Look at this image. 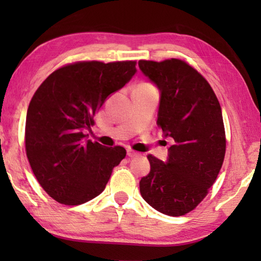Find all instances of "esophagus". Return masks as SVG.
I'll list each match as a JSON object with an SVG mask.
<instances>
[{
    "label": "esophagus",
    "mask_w": 261,
    "mask_h": 261,
    "mask_svg": "<svg viewBox=\"0 0 261 261\" xmlns=\"http://www.w3.org/2000/svg\"><path fill=\"white\" fill-rule=\"evenodd\" d=\"M127 155L129 156V158H134V156L139 155V153L133 151V149H127Z\"/></svg>",
    "instance_id": "1"
}]
</instances>
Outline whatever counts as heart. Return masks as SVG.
I'll list each match as a JSON object with an SVG mask.
<instances>
[{"mask_svg":"<svg viewBox=\"0 0 261 261\" xmlns=\"http://www.w3.org/2000/svg\"><path fill=\"white\" fill-rule=\"evenodd\" d=\"M141 85H148V84H141Z\"/></svg>","mask_w":261,"mask_h":261,"instance_id":"b5f03b06","label":"heart"}]
</instances>
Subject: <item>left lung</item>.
Segmentation results:
<instances>
[{"mask_svg":"<svg viewBox=\"0 0 261 261\" xmlns=\"http://www.w3.org/2000/svg\"><path fill=\"white\" fill-rule=\"evenodd\" d=\"M139 67L160 90L156 124L174 140L166 163L147 155L151 171L141 178L140 194L158 212L183 216L204 199L222 167L226 133L220 102L184 60H139Z\"/></svg>","mask_w":261,"mask_h":261,"instance_id":"left-lung-1","label":"left lung"}]
</instances>
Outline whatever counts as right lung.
Returning a JSON list of instances; mask_svg holds the SVG:
<instances>
[{"label":"right lung","instance_id":"obj_1","mask_svg":"<svg viewBox=\"0 0 261 261\" xmlns=\"http://www.w3.org/2000/svg\"><path fill=\"white\" fill-rule=\"evenodd\" d=\"M137 62L67 64L49 74L27 110L24 146L35 178L57 202L78 205L105 190L126 156L121 146L84 140L107 97L130 81Z\"/></svg>","mask_w":261,"mask_h":261}]
</instances>
